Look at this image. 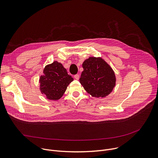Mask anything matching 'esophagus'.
<instances>
[{
  "instance_id": "esophagus-1",
  "label": "esophagus",
  "mask_w": 158,
  "mask_h": 158,
  "mask_svg": "<svg viewBox=\"0 0 158 158\" xmlns=\"http://www.w3.org/2000/svg\"><path fill=\"white\" fill-rule=\"evenodd\" d=\"M74 78H75V79H76V80H79V74L75 75V76H74Z\"/></svg>"
}]
</instances>
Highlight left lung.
<instances>
[{
  "label": "left lung",
  "instance_id": "obj_1",
  "mask_svg": "<svg viewBox=\"0 0 158 158\" xmlns=\"http://www.w3.org/2000/svg\"><path fill=\"white\" fill-rule=\"evenodd\" d=\"M79 82L87 93L102 98L113 91L116 82L115 73L102 58L90 57L83 62Z\"/></svg>",
  "mask_w": 158,
  "mask_h": 158
}]
</instances>
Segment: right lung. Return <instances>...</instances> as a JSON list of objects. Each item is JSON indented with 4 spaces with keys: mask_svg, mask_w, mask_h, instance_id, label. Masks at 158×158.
<instances>
[{
    "mask_svg": "<svg viewBox=\"0 0 158 158\" xmlns=\"http://www.w3.org/2000/svg\"><path fill=\"white\" fill-rule=\"evenodd\" d=\"M73 80L61 63L54 61L46 65L43 75L40 76V91L48 99L57 101L62 98L67 86Z\"/></svg>",
    "mask_w": 158,
    "mask_h": 158,
    "instance_id": "1",
    "label": "right lung"
}]
</instances>
